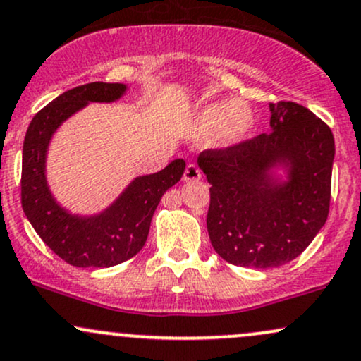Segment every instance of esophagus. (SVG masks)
Instances as JSON below:
<instances>
[{"label":"esophagus","mask_w":361,"mask_h":361,"mask_svg":"<svg viewBox=\"0 0 361 361\" xmlns=\"http://www.w3.org/2000/svg\"><path fill=\"white\" fill-rule=\"evenodd\" d=\"M201 177H202V172L199 171L197 165L189 164L188 167H185L184 177H182V179H184L185 182H190V180H199V179H201Z\"/></svg>","instance_id":"esophagus-1"}]
</instances>
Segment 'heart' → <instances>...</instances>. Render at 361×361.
I'll return each mask as SVG.
<instances>
[{
	"mask_svg": "<svg viewBox=\"0 0 361 361\" xmlns=\"http://www.w3.org/2000/svg\"><path fill=\"white\" fill-rule=\"evenodd\" d=\"M255 125V114L248 104L240 101L218 99L202 104L190 118V135L196 138H209L216 135L224 147L236 145L247 138Z\"/></svg>",
	"mask_w": 361,
	"mask_h": 361,
	"instance_id": "b5f03b06",
	"label": "heart"
}]
</instances>
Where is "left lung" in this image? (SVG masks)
<instances>
[{
    "label": "left lung",
    "instance_id": "obj_1",
    "mask_svg": "<svg viewBox=\"0 0 361 361\" xmlns=\"http://www.w3.org/2000/svg\"><path fill=\"white\" fill-rule=\"evenodd\" d=\"M270 133L197 157L211 184L206 218L211 245L233 265L289 264L328 219L331 130L290 101L270 104Z\"/></svg>",
    "mask_w": 361,
    "mask_h": 361
}]
</instances>
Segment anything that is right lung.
<instances>
[{
    "instance_id": "add662e5",
    "label": "right lung",
    "mask_w": 361,
    "mask_h": 361,
    "mask_svg": "<svg viewBox=\"0 0 361 361\" xmlns=\"http://www.w3.org/2000/svg\"><path fill=\"white\" fill-rule=\"evenodd\" d=\"M125 84L91 82L55 97L30 123L21 162V206L33 230L55 255L74 267H113L130 260L145 245L150 223L165 190L180 180L184 159L160 172L138 176L106 209L74 214L61 206L47 180V152L63 121L89 103H113L125 96Z\"/></svg>"
}]
</instances>
